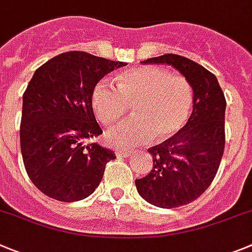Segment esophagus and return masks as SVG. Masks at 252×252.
<instances>
[{
	"instance_id": "1",
	"label": "esophagus",
	"mask_w": 252,
	"mask_h": 252,
	"mask_svg": "<svg viewBox=\"0 0 252 252\" xmlns=\"http://www.w3.org/2000/svg\"><path fill=\"white\" fill-rule=\"evenodd\" d=\"M132 152L131 151H125V150H117L116 156L117 158H130Z\"/></svg>"
}]
</instances>
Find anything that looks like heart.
I'll list each match as a JSON object with an SVG mask.
<instances>
[{"instance_id":"1","label":"heart","mask_w":252,"mask_h":252,"mask_svg":"<svg viewBox=\"0 0 252 252\" xmlns=\"http://www.w3.org/2000/svg\"><path fill=\"white\" fill-rule=\"evenodd\" d=\"M112 85L106 78L94 84L91 106L98 121L108 125L133 105L135 119L111 127L106 141L114 147H130L156 137L167 140L184 128L191 115L193 92L188 80L152 66L125 71Z\"/></svg>"}]
</instances>
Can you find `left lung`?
Segmentation results:
<instances>
[{
  "instance_id": "1",
  "label": "left lung",
  "mask_w": 252,
  "mask_h": 252,
  "mask_svg": "<svg viewBox=\"0 0 252 252\" xmlns=\"http://www.w3.org/2000/svg\"><path fill=\"white\" fill-rule=\"evenodd\" d=\"M142 63H165L190 82L192 114L181 131L147 151L149 175L135 181L137 192L154 206L172 209L192 202L215 177L225 147L226 100L214 73L186 57L166 54Z\"/></svg>"
}]
</instances>
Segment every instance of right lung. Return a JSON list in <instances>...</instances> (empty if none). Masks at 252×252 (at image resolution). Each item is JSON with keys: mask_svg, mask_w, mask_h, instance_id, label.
<instances>
[{"mask_svg": "<svg viewBox=\"0 0 252 252\" xmlns=\"http://www.w3.org/2000/svg\"><path fill=\"white\" fill-rule=\"evenodd\" d=\"M125 64L72 51L34 71L22 97L21 152L29 177L48 197L84 200L116 158L114 151L85 141L102 133L91 106L94 84Z\"/></svg>", "mask_w": 252, "mask_h": 252, "instance_id": "1", "label": "right lung"}]
</instances>
